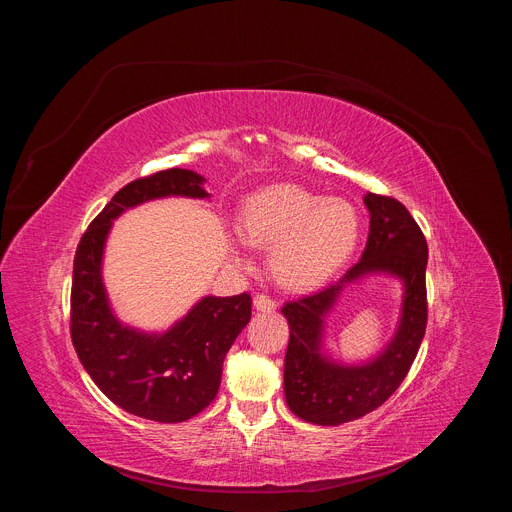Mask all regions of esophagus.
Here are the masks:
<instances>
[{
  "label": "esophagus",
  "mask_w": 512,
  "mask_h": 512,
  "mask_svg": "<svg viewBox=\"0 0 512 512\" xmlns=\"http://www.w3.org/2000/svg\"><path fill=\"white\" fill-rule=\"evenodd\" d=\"M253 306L257 312H273L275 310V302L269 296H255L253 298Z\"/></svg>",
  "instance_id": "34e87169"
}]
</instances>
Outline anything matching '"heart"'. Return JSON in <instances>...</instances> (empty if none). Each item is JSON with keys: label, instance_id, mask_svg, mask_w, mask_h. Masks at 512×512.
<instances>
[{"label": "heart", "instance_id": "heart-1", "mask_svg": "<svg viewBox=\"0 0 512 512\" xmlns=\"http://www.w3.org/2000/svg\"><path fill=\"white\" fill-rule=\"evenodd\" d=\"M360 218L340 196L322 198L296 184H273L249 194L237 233L245 245L269 247V269L287 289H312L334 275L356 247ZM233 259L245 265L235 247Z\"/></svg>", "mask_w": 512, "mask_h": 512}]
</instances>
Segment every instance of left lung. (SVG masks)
<instances>
[{
    "mask_svg": "<svg viewBox=\"0 0 512 512\" xmlns=\"http://www.w3.org/2000/svg\"><path fill=\"white\" fill-rule=\"evenodd\" d=\"M362 200L371 214V227L360 261L318 294L281 308L289 326L285 401L300 419L316 425H340L381 407L407 377L425 334V237L399 200L373 192ZM377 274L397 278L404 287L396 334L369 361H336L323 348L325 318L348 284Z\"/></svg>",
    "mask_w": 512,
    "mask_h": 512,
    "instance_id": "obj_1",
    "label": "left lung"
}]
</instances>
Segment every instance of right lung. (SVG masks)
Instances as JSON below:
<instances>
[{"instance_id":"add662e5","label":"right lung","mask_w":512,"mask_h":512,"mask_svg":"<svg viewBox=\"0 0 512 512\" xmlns=\"http://www.w3.org/2000/svg\"><path fill=\"white\" fill-rule=\"evenodd\" d=\"M204 178L172 168L123 186L83 235L70 294V336L95 385L131 415L180 423L206 409L221 387L223 360L251 320V296L200 298L166 332L123 324L103 283V255L113 221L143 202L210 198Z\"/></svg>"}]
</instances>
